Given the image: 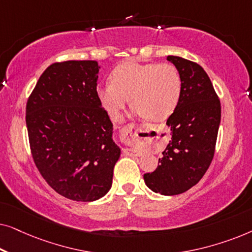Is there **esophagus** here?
I'll list each match as a JSON object with an SVG mask.
<instances>
[{"label":"esophagus","instance_id":"obj_1","mask_svg":"<svg viewBox=\"0 0 252 252\" xmlns=\"http://www.w3.org/2000/svg\"><path fill=\"white\" fill-rule=\"evenodd\" d=\"M140 132L139 126H136L135 124H128V125L124 126L122 128V132H120V139H122V142L126 146H128L127 149H125V153L127 155H130V156H135L137 155L136 150L134 149L133 146L140 139Z\"/></svg>","mask_w":252,"mask_h":252}]
</instances>
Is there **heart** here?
<instances>
[{
  "label": "heart",
  "mask_w": 252,
  "mask_h": 252,
  "mask_svg": "<svg viewBox=\"0 0 252 252\" xmlns=\"http://www.w3.org/2000/svg\"><path fill=\"white\" fill-rule=\"evenodd\" d=\"M110 81L96 88V95L110 118L117 120L129 103L133 112L153 122L167 119L180 101L182 79L170 63L128 61L111 72Z\"/></svg>",
  "instance_id": "b5f03b06"
}]
</instances>
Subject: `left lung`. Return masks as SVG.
<instances>
[{
  "instance_id": "left-lung-1",
  "label": "left lung",
  "mask_w": 252,
  "mask_h": 252,
  "mask_svg": "<svg viewBox=\"0 0 252 252\" xmlns=\"http://www.w3.org/2000/svg\"><path fill=\"white\" fill-rule=\"evenodd\" d=\"M167 61L180 72L181 97L166 122L172 140L156 170L143 179L153 191L171 196L187 191L208 171L215 156L221 106L201 65L178 56H167Z\"/></svg>"
}]
</instances>
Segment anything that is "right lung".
<instances>
[{"mask_svg": "<svg viewBox=\"0 0 252 252\" xmlns=\"http://www.w3.org/2000/svg\"><path fill=\"white\" fill-rule=\"evenodd\" d=\"M96 61L54 63L41 74L26 104L31 153L58 194L78 202L101 198L120 157L112 123L97 95Z\"/></svg>", "mask_w": 252, "mask_h": 252, "instance_id": "add662e5", "label": "right lung"}]
</instances>
